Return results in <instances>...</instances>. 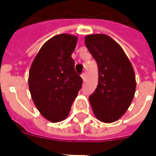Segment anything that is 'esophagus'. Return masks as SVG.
Here are the masks:
<instances>
[{
  "instance_id": "34e87169",
  "label": "esophagus",
  "mask_w": 156,
  "mask_h": 156,
  "mask_svg": "<svg viewBox=\"0 0 156 156\" xmlns=\"http://www.w3.org/2000/svg\"><path fill=\"white\" fill-rule=\"evenodd\" d=\"M82 78H83V80H85V78H86V73H83L81 75Z\"/></svg>"
}]
</instances>
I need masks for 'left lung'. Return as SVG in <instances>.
I'll return each mask as SVG.
<instances>
[{"mask_svg":"<svg viewBox=\"0 0 156 156\" xmlns=\"http://www.w3.org/2000/svg\"><path fill=\"white\" fill-rule=\"evenodd\" d=\"M85 45L98 68V86L88 98L94 114L104 123L115 122L134 98L136 82L132 64L120 46L105 34L86 36Z\"/></svg>","mask_w":156,"mask_h":156,"instance_id":"8db88e82","label":"left lung"}]
</instances>
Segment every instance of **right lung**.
Here are the masks:
<instances>
[{"mask_svg":"<svg viewBox=\"0 0 156 156\" xmlns=\"http://www.w3.org/2000/svg\"><path fill=\"white\" fill-rule=\"evenodd\" d=\"M78 37L59 34L46 41L32 62L29 90L41 115L51 122L67 118L82 88L83 79L74 69L71 55Z\"/></svg>","mask_w":156,"mask_h":156,"instance_id":"right-lung-1","label":"right lung"}]
</instances>
